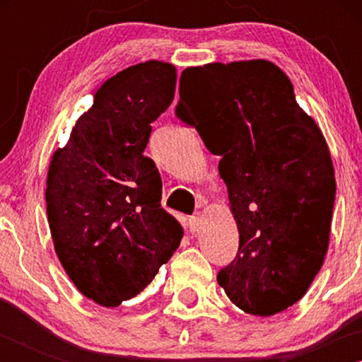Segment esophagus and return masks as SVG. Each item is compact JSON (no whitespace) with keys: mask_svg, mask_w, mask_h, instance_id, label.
I'll use <instances>...</instances> for the list:
<instances>
[{"mask_svg":"<svg viewBox=\"0 0 362 362\" xmlns=\"http://www.w3.org/2000/svg\"><path fill=\"white\" fill-rule=\"evenodd\" d=\"M201 222H203V220H201V217L198 216V214H196V216H192L188 218V226H189V231L192 233H196L198 231V228L201 226Z\"/></svg>","mask_w":362,"mask_h":362,"instance_id":"obj_1","label":"esophagus"}]
</instances>
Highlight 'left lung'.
I'll return each mask as SVG.
<instances>
[{
    "mask_svg": "<svg viewBox=\"0 0 362 362\" xmlns=\"http://www.w3.org/2000/svg\"><path fill=\"white\" fill-rule=\"evenodd\" d=\"M179 93L177 118L222 156L240 231L218 284L246 313L276 315L305 296L327 252L335 175L326 140L268 60L189 66Z\"/></svg>",
    "mask_w": 362,
    "mask_h": 362,
    "instance_id": "obj_1",
    "label": "left lung"
}]
</instances>
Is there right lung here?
I'll return each instance as SVG.
<instances>
[{
    "label": "right lung",
    "instance_id": "right-lung-1",
    "mask_svg": "<svg viewBox=\"0 0 362 362\" xmlns=\"http://www.w3.org/2000/svg\"><path fill=\"white\" fill-rule=\"evenodd\" d=\"M175 81V66L158 60L110 78L49 166L54 249L78 291L102 306L142 292L183 236L161 207V175L144 156L151 122L174 100Z\"/></svg>",
    "mask_w": 362,
    "mask_h": 362
}]
</instances>
